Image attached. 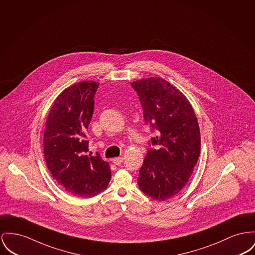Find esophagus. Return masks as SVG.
Returning <instances> with one entry per match:
<instances>
[{
    "instance_id": "1",
    "label": "esophagus",
    "mask_w": 255,
    "mask_h": 255,
    "mask_svg": "<svg viewBox=\"0 0 255 255\" xmlns=\"http://www.w3.org/2000/svg\"><path fill=\"white\" fill-rule=\"evenodd\" d=\"M123 156H119V157H114L113 159H112V162L114 163V164H116V165H119L121 164L122 162H123Z\"/></svg>"
}]
</instances>
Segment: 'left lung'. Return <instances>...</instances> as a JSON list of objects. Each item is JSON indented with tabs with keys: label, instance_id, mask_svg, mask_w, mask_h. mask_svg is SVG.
I'll return each instance as SVG.
<instances>
[{
	"label": "left lung",
	"instance_id": "1",
	"mask_svg": "<svg viewBox=\"0 0 255 255\" xmlns=\"http://www.w3.org/2000/svg\"><path fill=\"white\" fill-rule=\"evenodd\" d=\"M144 120L155 136L139 170V188L154 200L173 197L186 186L200 154L201 138L191 104L179 89L159 77L131 83Z\"/></svg>",
	"mask_w": 255,
	"mask_h": 255
}]
</instances>
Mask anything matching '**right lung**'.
I'll return each instance as SVG.
<instances>
[{
    "instance_id": "right-lung-1",
    "label": "right lung",
    "mask_w": 255,
    "mask_h": 255,
    "mask_svg": "<svg viewBox=\"0 0 255 255\" xmlns=\"http://www.w3.org/2000/svg\"><path fill=\"white\" fill-rule=\"evenodd\" d=\"M99 85L82 81L64 90L52 105L43 136L44 157L53 178L70 194L83 198L101 193L111 179L109 163L100 153H87L86 130Z\"/></svg>"
}]
</instances>
